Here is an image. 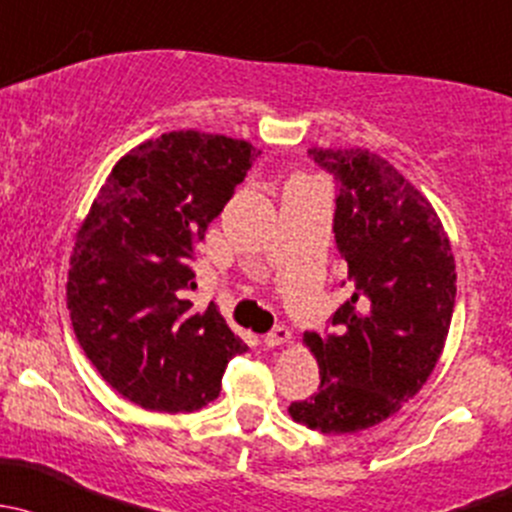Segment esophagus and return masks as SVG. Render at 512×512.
<instances>
[{"mask_svg":"<svg viewBox=\"0 0 512 512\" xmlns=\"http://www.w3.org/2000/svg\"><path fill=\"white\" fill-rule=\"evenodd\" d=\"M291 330L288 328H276V330H271V333H268L266 337H263V342H266L268 347H281V345H288V342H291Z\"/></svg>","mask_w":512,"mask_h":512,"instance_id":"34e87169","label":"esophagus"}]
</instances>
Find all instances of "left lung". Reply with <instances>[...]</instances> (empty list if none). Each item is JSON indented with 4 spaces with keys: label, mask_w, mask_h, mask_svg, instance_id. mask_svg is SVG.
Masks as SVG:
<instances>
[{
    "label": "left lung",
    "mask_w": 512,
    "mask_h": 512,
    "mask_svg": "<svg viewBox=\"0 0 512 512\" xmlns=\"http://www.w3.org/2000/svg\"><path fill=\"white\" fill-rule=\"evenodd\" d=\"M340 184L335 244L355 293L335 310V335H303L320 387L293 402V421L355 434L389 419L436 370L456 303L449 234L429 199L365 147H310Z\"/></svg>",
    "instance_id": "1"
}]
</instances>
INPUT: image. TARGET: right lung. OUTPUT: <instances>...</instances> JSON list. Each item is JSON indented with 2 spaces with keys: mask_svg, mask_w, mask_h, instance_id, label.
Returning <instances> with one entry per match:
<instances>
[{
  "mask_svg": "<svg viewBox=\"0 0 512 512\" xmlns=\"http://www.w3.org/2000/svg\"><path fill=\"white\" fill-rule=\"evenodd\" d=\"M258 150L249 140L175 130L125 152L76 234L66 303L100 377L150 412L187 414L219 397L246 342L214 303L194 313V244Z\"/></svg>",
  "mask_w": 512,
  "mask_h": 512,
  "instance_id": "right-lung-1",
  "label": "right lung"
}]
</instances>
